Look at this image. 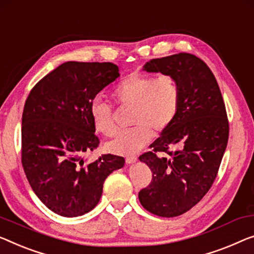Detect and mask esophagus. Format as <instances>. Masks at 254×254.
<instances>
[{
	"mask_svg": "<svg viewBox=\"0 0 254 254\" xmlns=\"http://www.w3.org/2000/svg\"><path fill=\"white\" fill-rule=\"evenodd\" d=\"M137 156H127V158H126V162L127 164H132V163H135V162H137Z\"/></svg>",
	"mask_w": 254,
	"mask_h": 254,
	"instance_id": "34e87169",
	"label": "esophagus"
}]
</instances>
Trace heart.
<instances>
[{"instance_id": "1", "label": "heart", "mask_w": 254, "mask_h": 254, "mask_svg": "<svg viewBox=\"0 0 254 254\" xmlns=\"http://www.w3.org/2000/svg\"><path fill=\"white\" fill-rule=\"evenodd\" d=\"M117 105L132 108L131 122L134 127L120 132L106 143L113 154L130 155L143 148L153 137V131L163 132L171 126L181 101V86L176 76L131 74L112 91ZM91 117L97 132L111 137L115 132L112 106L96 98L90 105Z\"/></svg>"}]
</instances>
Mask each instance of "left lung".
<instances>
[{
    "label": "left lung",
    "instance_id": "8db88e82",
    "mask_svg": "<svg viewBox=\"0 0 254 254\" xmlns=\"http://www.w3.org/2000/svg\"><path fill=\"white\" fill-rule=\"evenodd\" d=\"M143 70L171 74L181 86L175 121L151 143V151L139 156L153 176L139 191L140 203L150 213L172 218L209 191L228 142L229 123L217 79L198 57L180 52L151 59Z\"/></svg>",
    "mask_w": 254,
    "mask_h": 254
}]
</instances>
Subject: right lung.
Masks as SVG:
<instances>
[{
	"instance_id": "obj_1",
	"label": "right lung",
	"mask_w": 254,
	"mask_h": 254,
	"mask_svg": "<svg viewBox=\"0 0 254 254\" xmlns=\"http://www.w3.org/2000/svg\"><path fill=\"white\" fill-rule=\"evenodd\" d=\"M120 76L112 63H64L30 90L22 112L21 163L45 206L78 217L97 205L104 183L126 160L103 155L85 164L81 155L99 146L90 105Z\"/></svg>"
}]
</instances>
